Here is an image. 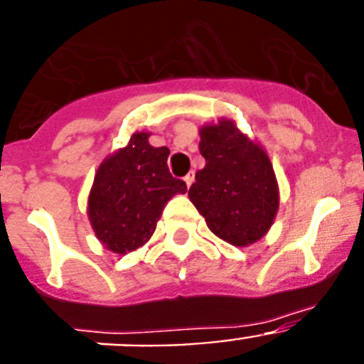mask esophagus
<instances>
[{"label":"esophagus","instance_id":"obj_1","mask_svg":"<svg viewBox=\"0 0 364 364\" xmlns=\"http://www.w3.org/2000/svg\"><path fill=\"white\" fill-rule=\"evenodd\" d=\"M193 180H195V175H193V173H188V175L184 176V182H186V186H191L193 184Z\"/></svg>","mask_w":364,"mask_h":364}]
</instances>
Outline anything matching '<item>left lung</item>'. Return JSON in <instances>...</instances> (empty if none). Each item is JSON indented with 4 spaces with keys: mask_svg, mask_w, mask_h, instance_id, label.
I'll return each instance as SVG.
<instances>
[{
    "mask_svg": "<svg viewBox=\"0 0 364 364\" xmlns=\"http://www.w3.org/2000/svg\"><path fill=\"white\" fill-rule=\"evenodd\" d=\"M198 134L205 166L195 175L189 200L218 239L250 246L268 233L279 210L268 153L230 118L202 125Z\"/></svg>",
    "mask_w": 364,
    "mask_h": 364,
    "instance_id": "obj_1",
    "label": "left lung"
}]
</instances>
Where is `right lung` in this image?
Instances as JSON below:
<instances>
[{"label":"right lung","instance_id":"right-lung-1","mask_svg":"<svg viewBox=\"0 0 364 364\" xmlns=\"http://www.w3.org/2000/svg\"><path fill=\"white\" fill-rule=\"evenodd\" d=\"M149 134L134 133L127 146L105 156L87 200L96 239L118 255L142 247L167 202L188 189L169 173V149L151 146Z\"/></svg>","mask_w":364,"mask_h":364}]
</instances>
